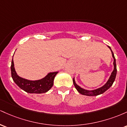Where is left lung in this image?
I'll return each instance as SVG.
<instances>
[{
    "label": "left lung",
    "instance_id": "left-lung-1",
    "mask_svg": "<svg viewBox=\"0 0 127 127\" xmlns=\"http://www.w3.org/2000/svg\"><path fill=\"white\" fill-rule=\"evenodd\" d=\"M108 48L110 49V51H111L112 52V57H113V66H114L113 70L112 71V72L111 73V75H110V77H109L108 81H107V82H106L104 85L102 86V87H100V88H98L97 89H95V90H85V89L81 88L80 86H79L78 84L76 83L75 78H74L73 80L74 85H75V88L77 90V91H78L80 94H82V95H87V96H96V95H100V94H103V93H104L106 91H107V90L112 85V84H113V82H114L115 81V78H116V73H117L116 59H115L114 54H113V52H112V49L110 48V46H108Z\"/></svg>",
    "mask_w": 127,
    "mask_h": 127
}]
</instances>
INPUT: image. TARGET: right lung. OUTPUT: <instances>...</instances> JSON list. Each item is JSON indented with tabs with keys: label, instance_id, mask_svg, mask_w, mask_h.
<instances>
[{
	"label": "right lung",
	"instance_id": "add662e5",
	"mask_svg": "<svg viewBox=\"0 0 127 127\" xmlns=\"http://www.w3.org/2000/svg\"><path fill=\"white\" fill-rule=\"evenodd\" d=\"M14 56V55H13ZM11 76L14 82L21 90L28 93L42 94L48 92L52 88L54 84V79L59 72H50L41 79L30 81L19 76L14 67V60H12L11 66Z\"/></svg>",
	"mask_w": 127,
	"mask_h": 127
}]
</instances>
